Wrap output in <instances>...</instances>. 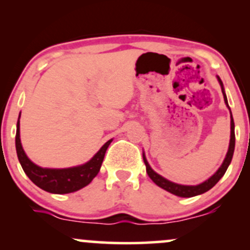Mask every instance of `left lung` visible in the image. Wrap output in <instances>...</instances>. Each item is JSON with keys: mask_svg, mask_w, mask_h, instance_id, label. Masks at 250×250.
<instances>
[{"mask_svg": "<svg viewBox=\"0 0 250 250\" xmlns=\"http://www.w3.org/2000/svg\"><path fill=\"white\" fill-rule=\"evenodd\" d=\"M217 79H219L221 87H222V93H223V96H225V102H226V104L228 105L227 96L225 94V90H223V84H222V82H221L220 77H217ZM228 108H229V105H228ZM229 109H230V108H229ZM234 149H235V130H234V120H233V116H231V121H230V143H229V149H228V153H227V155H226L225 161H223L222 166H221V167L219 168V170H217L216 173H215L213 176L210 177V179L205 181V182L201 183V185H197V186H182V185H177V183L170 182V181L166 180L165 177H162L161 175L155 173L153 169L150 168V166L148 165V162H147V160H146L145 155H143V161H145V163H146V168H147V174L149 175V177H150V179L154 181V183H156L159 187H161L162 189H165V190L169 191V193L176 195V196L193 197V196H196V195L206 193V191H208L209 189L213 188L214 186L216 185L217 182H219L221 177L225 175L227 168H228V166L230 165L231 159H233Z\"/></svg>", "mask_w": 250, "mask_h": 250, "instance_id": "obj_1", "label": "left lung"}]
</instances>
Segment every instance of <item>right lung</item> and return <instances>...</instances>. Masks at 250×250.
<instances>
[{"label": "right lung", "mask_w": 250, "mask_h": 250, "mask_svg": "<svg viewBox=\"0 0 250 250\" xmlns=\"http://www.w3.org/2000/svg\"><path fill=\"white\" fill-rule=\"evenodd\" d=\"M110 142L111 140L105 142L90 161L85 165L80 166V167L67 169L41 168L31 162L25 155L23 148H22L21 140H20V120L17 121L15 145L19 161L27 176L35 183L37 187L48 191V193L68 194L88 186L94 177L99 174L103 159H104L105 150Z\"/></svg>", "instance_id": "1"}]
</instances>
